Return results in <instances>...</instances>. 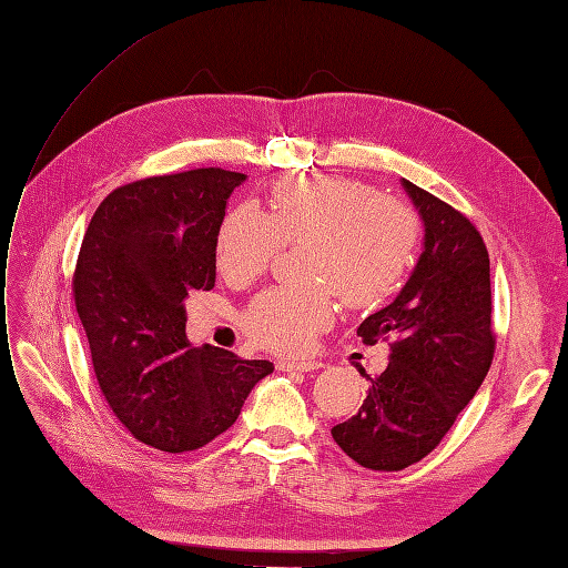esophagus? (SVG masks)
Here are the masks:
<instances>
[{"instance_id": "obj_1", "label": "esophagus", "mask_w": 568, "mask_h": 568, "mask_svg": "<svg viewBox=\"0 0 568 568\" xmlns=\"http://www.w3.org/2000/svg\"><path fill=\"white\" fill-rule=\"evenodd\" d=\"M276 367L283 372H313V369H321L323 363H318V361H278Z\"/></svg>"}]
</instances>
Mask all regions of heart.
I'll list each match as a JSON object with an SVG mask.
<instances>
[{
	"label": "heart",
	"instance_id": "b5f03b06",
	"mask_svg": "<svg viewBox=\"0 0 568 568\" xmlns=\"http://www.w3.org/2000/svg\"><path fill=\"white\" fill-rule=\"evenodd\" d=\"M304 283L262 292L243 325L257 344L304 353L332 323L334 290L351 308L386 302L400 285L418 243V217L393 196L348 178H285L271 189L268 213L241 203L224 215L215 260L222 278L245 285L302 243Z\"/></svg>",
	"mask_w": 568,
	"mask_h": 568
}]
</instances>
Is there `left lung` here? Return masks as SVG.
<instances>
[{
  "label": "left lung",
  "instance_id": "left-lung-1",
  "mask_svg": "<svg viewBox=\"0 0 568 568\" xmlns=\"http://www.w3.org/2000/svg\"><path fill=\"white\" fill-rule=\"evenodd\" d=\"M424 222V252L388 306L367 316L365 344L390 339L388 367L369 379L358 414L334 426L346 456L403 470L428 456L485 382L494 361L489 252L449 203L403 180Z\"/></svg>",
  "mask_w": 568,
  "mask_h": 568
}]
</instances>
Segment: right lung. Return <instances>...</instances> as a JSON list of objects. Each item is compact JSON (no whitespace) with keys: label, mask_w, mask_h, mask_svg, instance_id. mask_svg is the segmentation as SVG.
Segmentation results:
<instances>
[{"label":"right lung","mask_w":568,"mask_h":568,"mask_svg":"<svg viewBox=\"0 0 568 568\" xmlns=\"http://www.w3.org/2000/svg\"><path fill=\"white\" fill-rule=\"evenodd\" d=\"M247 175L199 168L123 184L83 236L74 304L104 400L135 439L192 452L234 426L245 397L273 372L186 339L184 300L215 287V241L226 199Z\"/></svg>","instance_id":"1"}]
</instances>
